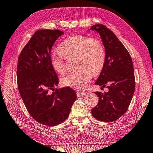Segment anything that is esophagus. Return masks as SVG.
Returning a JSON list of instances; mask_svg holds the SVG:
<instances>
[{
    "instance_id": "34e87169",
    "label": "esophagus",
    "mask_w": 153,
    "mask_h": 153,
    "mask_svg": "<svg viewBox=\"0 0 153 153\" xmlns=\"http://www.w3.org/2000/svg\"><path fill=\"white\" fill-rule=\"evenodd\" d=\"M76 94H77V96H85L86 94V92L85 91H76Z\"/></svg>"
}]
</instances>
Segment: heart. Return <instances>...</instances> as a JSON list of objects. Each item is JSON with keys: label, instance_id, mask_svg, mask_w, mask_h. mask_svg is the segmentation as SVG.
I'll use <instances>...</instances> for the list:
<instances>
[{"label": "heart", "instance_id": "1", "mask_svg": "<svg viewBox=\"0 0 153 153\" xmlns=\"http://www.w3.org/2000/svg\"><path fill=\"white\" fill-rule=\"evenodd\" d=\"M60 53L50 55V64L54 71L62 75L65 72L64 57H76V72L69 73L61 78L65 86L75 89L85 88L94 74L99 73L105 61V50L101 41L84 35H73L68 37L59 46Z\"/></svg>", "mask_w": 153, "mask_h": 153}]
</instances>
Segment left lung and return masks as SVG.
<instances>
[{
  "mask_svg": "<svg viewBox=\"0 0 153 153\" xmlns=\"http://www.w3.org/2000/svg\"><path fill=\"white\" fill-rule=\"evenodd\" d=\"M89 30L98 32L105 50L104 66L95 84L108 89L104 93L94 92L99 101L91 113L99 121L112 122L126 113L135 92L133 62L123 43L105 26L97 24Z\"/></svg>",
  "mask_w": 153,
  "mask_h": 153,
  "instance_id": "1",
  "label": "left lung"
}]
</instances>
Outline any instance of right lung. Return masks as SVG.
I'll return each instance as SVG.
<instances>
[{"mask_svg": "<svg viewBox=\"0 0 153 153\" xmlns=\"http://www.w3.org/2000/svg\"><path fill=\"white\" fill-rule=\"evenodd\" d=\"M64 32L42 29L35 32L18 58L17 83L22 100L31 116L39 123L56 126L68 117L76 94L59 84L51 66L50 53L55 41ZM50 90H55L51 94Z\"/></svg>", "mask_w": 153, "mask_h": 153, "instance_id": "add662e5", "label": "right lung"}]
</instances>
